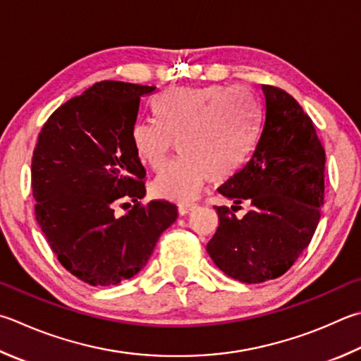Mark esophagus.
Here are the masks:
<instances>
[{
    "instance_id": "1",
    "label": "esophagus",
    "mask_w": 361,
    "mask_h": 361,
    "mask_svg": "<svg viewBox=\"0 0 361 361\" xmlns=\"http://www.w3.org/2000/svg\"><path fill=\"white\" fill-rule=\"evenodd\" d=\"M195 207H197V205H195V203H181V205H178V213L181 216L189 214L191 212H194Z\"/></svg>"
}]
</instances>
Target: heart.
<instances>
[{
    "mask_svg": "<svg viewBox=\"0 0 361 361\" xmlns=\"http://www.w3.org/2000/svg\"><path fill=\"white\" fill-rule=\"evenodd\" d=\"M149 107L154 121L134 123L130 143L137 159L154 170L178 143L180 158L152 183L154 195L173 202H191L208 178L222 181L237 172L257 128V106L241 88H169Z\"/></svg>",
    "mask_w": 361,
    "mask_h": 361,
    "instance_id": "1",
    "label": "heart"
}]
</instances>
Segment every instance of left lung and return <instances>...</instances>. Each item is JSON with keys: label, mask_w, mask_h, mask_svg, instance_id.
I'll return each instance as SVG.
<instances>
[{"label": "left lung", "mask_w": 361, "mask_h": 361, "mask_svg": "<svg viewBox=\"0 0 361 361\" xmlns=\"http://www.w3.org/2000/svg\"><path fill=\"white\" fill-rule=\"evenodd\" d=\"M257 139L246 162L218 188L252 203L243 219L214 207L219 227L207 245L216 267L246 284L276 279L311 243L325 191V149L312 120L284 90L262 85ZM241 208V207H240Z\"/></svg>", "instance_id": "left-lung-1"}]
</instances>
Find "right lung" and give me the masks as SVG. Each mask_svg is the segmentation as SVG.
Wrapping results in <instances>:
<instances>
[{
    "instance_id": "1",
    "label": "right lung",
    "mask_w": 361,
    "mask_h": 361,
    "mask_svg": "<svg viewBox=\"0 0 361 361\" xmlns=\"http://www.w3.org/2000/svg\"><path fill=\"white\" fill-rule=\"evenodd\" d=\"M154 90L94 83L58 107L37 137L31 161L36 221L60 264L90 286L135 276L178 216L167 200L140 203L147 172L130 128L140 97ZM118 206L131 209L120 215Z\"/></svg>"
}]
</instances>
